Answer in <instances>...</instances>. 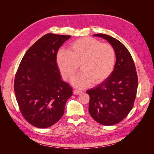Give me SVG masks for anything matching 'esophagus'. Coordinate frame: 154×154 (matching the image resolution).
Masks as SVG:
<instances>
[{"mask_svg": "<svg viewBox=\"0 0 154 154\" xmlns=\"http://www.w3.org/2000/svg\"><path fill=\"white\" fill-rule=\"evenodd\" d=\"M82 92L81 91H79V90H74L73 91V94H75V95H78V94H82Z\"/></svg>", "mask_w": 154, "mask_h": 154, "instance_id": "esophagus-1", "label": "esophagus"}]
</instances>
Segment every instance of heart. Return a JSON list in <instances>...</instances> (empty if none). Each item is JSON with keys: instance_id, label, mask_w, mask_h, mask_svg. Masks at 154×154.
Here are the masks:
<instances>
[{"instance_id": "heart-1", "label": "heart", "mask_w": 154, "mask_h": 154, "mask_svg": "<svg viewBox=\"0 0 154 154\" xmlns=\"http://www.w3.org/2000/svg\"><path fill=\"white\" fill-rule=\"evenodd\" d=\"M116 61L112 46L91 37L76 40L70 45L69 51L60 50L57 55L60 74L66 80H71L80 64L81 71L72 80V84L80 88L92 82L97 84L105 80L112 73Z\"/></svg>"}]
</instances>
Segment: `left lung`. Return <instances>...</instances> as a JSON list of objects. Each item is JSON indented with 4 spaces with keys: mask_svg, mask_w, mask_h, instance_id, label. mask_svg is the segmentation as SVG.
Instances as JSON below:
<instances>
[{
    "mask_svg": "<svg viewBox=\"0 0 154 154\" xmlns=\"http://www.w3.org/2000/svg\"><path fill=\"white\" fill-rule=\"evenodd\" d=\"M114 48L116 61L111 75L96 87L87 91L90 96L88 112L101 125L118 124L132 110L138 86L137 75L132 56L125 46L113 37L96 34Z\"/></svg>",
    "mask_w": 154,
    "mask_h": 154,
    "instance_id": "left-lung-1",
    "label": "left lung"
}]
</instances>
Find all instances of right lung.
<instances>
[{"label": "right lung", "mask_w": 154, "mask_h": 154, "mask_svg": "<svg viewBox=\"0 0 154 154\" xmlns=\"http://www.w3.org/2000/svg\"><path fill=\"white\" fill-rule=\"evenodd\" d=\"M70 35L48 33L37 40L22 58L14 82L16 99L30 124L45 128L57 123L72 94L62 80L57 62L59 48Z\"/></svg>", "instance_id": "obj_1"}]
</instances>
